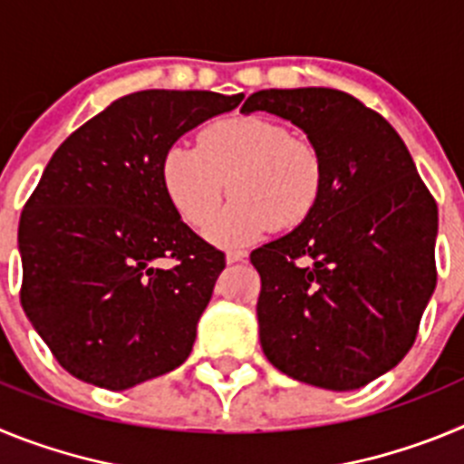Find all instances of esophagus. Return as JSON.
Listing matches in <instances>:
<instances>
[{
    "mask_svg": "<svg viewBox=\"0 0 464 464\" xmlns=\"http://www.w3.org/2000/svg\"><path fill=\"white\" fill-rule=\"evenodd\" d=\"M225 257H227V262L232 265V262H244L246 257H248V253H246V251H227V256H225Z\"/></svg>",
    "mask_w": 464,
    "mask_h": 464,
    "instance_id": "34e87169",
    "label": "esophagus"
}]
</instances>
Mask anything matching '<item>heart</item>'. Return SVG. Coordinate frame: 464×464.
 I'll list each match as a JSON object with an SVG mask.
<instances>
[{
    "mask_svg": "<svg viewBox=\"0 0 464 464\" xmlns=\"http://www.w3.org/2000/svg\"><path fill=\"white\" fill-rule=\"evenodd\" d=\"M162 186L192 229H204L225 195L235 202L211 225L220 244H246L269 229H293L318 207L325 165L314 141L269 118H223L204 127L195 146L171 143Z\"/></svg>",
    "mask_w": 464,
    "mask_h": 464,
    "instance_id": "b5f03b06",
    "label": "heart"
}]
</instances>
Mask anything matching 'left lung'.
Instances as JSON below:
<instances>
[{
  "mask_svg": "<svg viewBox=\"0 0 464 464\" xmlns=\"http://www.w3.org/2000/svg\"><path fill=\"white\" fill-rule=\"evenodd\" d=\"M253 111L302 127L325 165L309 218L251 253L262 351L302 383L362 388L416 342L437 285V202L391 122L353 94L260 90L241 106Z\"/></svg>",
  "mask_w": 464,
  "mask_h": 464,
  "instance_id": "obj_1",
  "label": "left lung"
}]
</instances>
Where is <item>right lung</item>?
<instances>
[{
	"label": "right lung",
	"instance_id": "add662e5",
	"mask_svg": "<svg viewBox=\"0 0 464 464\" xmlns=\"http://www.w3.org/2000/svg\"><path fill=\"white\" fill-rule=\"evenodd\" d=\"M241 100L208 90L125 94L53 153L20 213V304L72 376L127 391L190 355L225 253L181 220L162 158Z\"/></svg>",
	"mask_w": 464,
	"mask_h": 464
}]
</instances>
